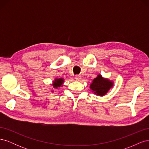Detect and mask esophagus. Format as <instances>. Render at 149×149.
Returning a JSON list of instances; mask_svg holds the SVG:
<instances>
[{
    "mask_svg": "<svg viewBox=\"0 0 149 149\" xmlns=\"http://www.w3.org/2000/svg\"><path fill=\"white\" fill-rule=\"evenodd\" d=\"M75 79L77 81H80L81 79V76L80 75H76L75 76Z\"/></svg>",
    "mask_w": 149,
    "mask_h": 149,
    "instance_id": "34e87169",
    "label": "esophagus"
}]
</instances>
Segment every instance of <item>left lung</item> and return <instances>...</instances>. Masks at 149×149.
Masks as SVG:
<instances>
[{
  "label": "left lung",
  "instance_id": "left-lung-1",
  "mask_svg": "<svg viewBox=\"0 0 149 149\" xmlns=\"http://www.w3.org/2000/svg\"><path fill=\"white\" fill-rule=\"evenodd\" d=\"M114 86L113 81L103 78L101 74H99L94 78L90 84V89L92 92L97 96H105L109 90Z\"/></svg>",
  "mask_w": 149,
  "mask_h": 149
}]
</instances>
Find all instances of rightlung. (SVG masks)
I'll return each instance as SVG.
<instances>
[{"label": "right lung", "mask_w": 149, "mask_h": 149, "mask_svg": "<svg viewBox=\"0 0 149 149\" xmlns=\"http://www.w3.org/2000/svg\"><path fill=\"white\" fill-rule=\"evenodd\" d=\"M64 83V78H55L54 81H53V83L52 86H53V88L54 89H58L59 87H62L63 84ZM52 92H53V91H52Z\"/></svg>", "instance_id": "right-lung-1"}]
</instances>
